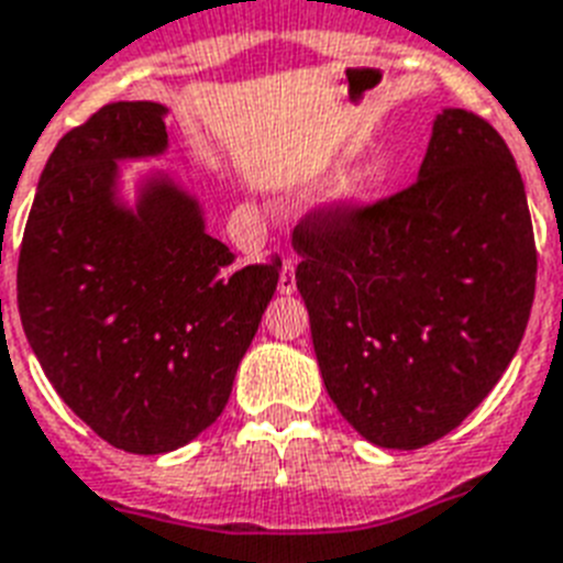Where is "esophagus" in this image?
Segmentation results:
<instances>
[{"mask_svg":"<svg viewBox=\"0 0 563 563\" xmlns=\"http://www.w3.org/2000/svg\"><path fill=\"white\" fill-rule=\"evenodd\" d=\"M278 292H282V296H290V292H296V264H292V262L282 264V276H278Z\"/></svg>","mask_w":563,"mask_h":563,"instance_id":"34e87169","label":"esophagus"}]
</instances>
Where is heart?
<instances>
[{"label": "heart", "instance_id": "heart-1", "mask_svg": "<svg viewBox=\"0 0 563 563\" xmlns=\"http://www.w3.org/2000/svg\"><path fill=\"white\" fill-rule=\"evenodd\" d=\"M345 198H354V189H345Z\"/></svg>", "mask_w": 563, "mask_h": 563}]
</instances>
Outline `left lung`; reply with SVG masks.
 <instances>
[{"instance_id": "obj_1", "label": "left lung", "mask_w": 563, "mask_h": 563, "mask_svg": "<svg viewBox=\"0 0 563 563\" xmlns=\"http://www.w3.org/2000/svg\"><path fill=\"white\" fill-rule=\"evenodd\" d=\"M296 287L324 388L362 438L411 452L457 429L498 385L536 299V235L512 152L443 109L417 180L292 232Z\"/></svg>"}]
</instances>
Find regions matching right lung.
Instances as JSON below:
<instances>
[{
	"mask_svg": "<svg viewBox=\"0 0 563 563\" xmlns=\"http://www.w3.org/2000/svg\"><path fill=\"white\" fill-rule=\"evenodd\" d=\"M169 109L111 103L65 134L36 184L16 299L27 345L74 415L114 449L166 454L221 417L282 258L235 267L169 169Z\"/></svg>",
	"mask_w": 563,
	"mask_h": 563,
	"instance_id": "1",
	"label": "right lung"
}]
</instances>
